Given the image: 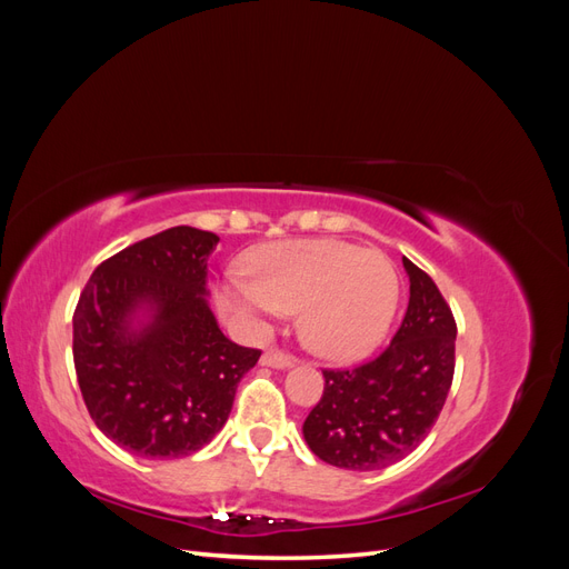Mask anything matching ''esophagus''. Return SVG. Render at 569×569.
<instances>
[{"instance_id": "esophagus-1", "label": "esophagus", "mask_w": 569, "mask_h": 569, "mask_svg": "<svg viewBox=\"0 0 569 569\" xmlns=\"http://www.w3.org/2000/svg\"><path fill=\"white\" fill-rule=\"evenodd\" d=\"M261 363L268 368H289V366H295V356H289L280 349H268L261 356Z\"/></svg>"}]
</instances>
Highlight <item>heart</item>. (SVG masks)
Instances as JSON below:
<instances>
[{
    "label": "heart",
    "instance_id": "1",
    "mask_svg": "<svg viewBox=\"0 0 569 569\" xmlns=\"http://www.w3.org/2000/svg\"><path fill=\"white\" fill-rule=\"evenodd\" d=\"M247 278L216 289L226 313L266 325L299 311V335L313 353L356 360L387 335L399 306V272L377 249L339 239H289L249 253Z\"/></svg>",
    "mask_w": 569,
    "mask_h": 569
}]
</instances>
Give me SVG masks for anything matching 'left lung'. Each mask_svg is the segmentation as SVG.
Segmentation results:
<instances>
[{
	"mask_svg": "<svg viewBox=\"0 0 569 569\" xmlns=\"http://www.w3.org/2000/svg\"><path fill=\"white\" fill-rule=\"evenodd\" d=\"M410 299L389 347L351 370H322L303 439L335 468L368 472L406 458L437 422L456 370V320L435 280L403 258Z\"/></svg>",
	"mask_w": 569,
	"mask_h": 569,
	"instance_id": "obj_1",
	"label": "left lung"
}]
</instances>
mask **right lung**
Listing matches in <instances>:
<instances>
[{"label": "right lung", "instance_id": "obj_1", "mask_svg": "<svg viewBox=\"0 0 569 569\" xmlns=\"http://www.w3.org/2000/svg\"><path fill=\"white\" fill-rule=\"evenodd\" d=\"M218 234L178 226L107 258L73 313V363L90 418L142 458L197 453L228 422L261 351L220 332L206 301Z\"/></svg>", "mask_w": 569, "mask_h": 569}]
</instances>
